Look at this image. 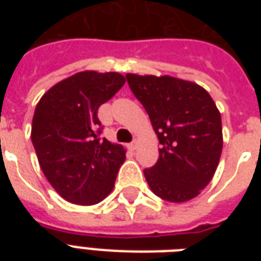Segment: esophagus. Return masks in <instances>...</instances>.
I'll return each instance as SVG.
<instances>
[{"instance_id": "1", "label": "esophagus", "mask_w": 261, "mask_h": 261, "mask_svg": "<svg viewBox=\"0 0 261 261\" xmlns=\"http://www.w3.org/2000/svg\"><path fill=\"white\" fill-rule=\"evenodd\" d=\"M128 147H130V150H137V147H138V142H137V141L131 142L130 145H128Z\"/></svg>"}]
</instances>
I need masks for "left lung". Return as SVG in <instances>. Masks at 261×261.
Instances as JSON below:
<instances>
[{
  "label": "left lung",
  "mask_w": 261,
  "mask_h": 261,
  "mask_svg": "<svg viewBox=\"0 0 261 261\" xmlns=\"http://www.w3.org/2000/svg\"><path fill=\"white\" fill-rule=\"evenodd\" d=\"M126 79L161 143L157 164L143 171L150 190L172 203L196 198L222 153V120L214 100L198 84L171 75Z\"/></svg>",
  "instance_id": "1"
}]
</instances>
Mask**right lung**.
I'll return each instance as SVG.
<instances>
[{
    "label": "right lung",
    "mask_w": 261,
    "mask_h": 261,
    "mask_svg": "<svg viewBox=\"0 0 261 261\" xmlns=\"http://www.w3.org/2000/svg\"><path fill=\"white\" fill-rule=\"evenodd\" d=\"M124 83L115 71H80L50 88L35 108L31 139L39 165L67 202L92 206L114 190L126 149L98 138L97 111Z\"/></svg>",
    "instance_id": "right-lung-1"
}]
</instances>
